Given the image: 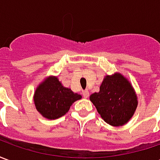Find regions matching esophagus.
Listing matches in <instances>:
<instances>
[{
    "label": "esophagus",
    "instance_id": "1",
    "mask_svg": "<svg viewBox=\"0 0 160 160\" xmlns=\"http://www.w3.org/2000/svg\"><path fill=\"white\" fill-rule=\"evenodd\" d=\"M82 95H83L84 98H87L89 97V92L87 90H84L82 91Z\"/></svg>",
    "mask_w": 160,
    "mask_h": 160
}]
</instances>
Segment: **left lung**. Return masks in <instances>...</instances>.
Listing matches in <instances>:
<instances>
[{"mask_svg": "<svg viewBox=\"0 0 160 160\" xmlns=\"http://www.w3.org/2000/svg\"><path fill=\"white\" fill-rule=\"evenodd\" d=\"M90 100L104 122L114 127L127 123L138 104L132 85L119 73L104 77L99 92L92 94Z\"/></svg>", "mask_w": 160, "mask_h": 160, "instance_id": "obj_1", "label": "left lung"}]
</instances>
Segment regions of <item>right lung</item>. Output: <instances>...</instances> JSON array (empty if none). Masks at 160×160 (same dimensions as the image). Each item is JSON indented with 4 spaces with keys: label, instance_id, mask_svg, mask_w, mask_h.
Segmentation results:
<instances>
[{
    "label": "right lung",
    "instance_id": "obj_1",
    "mask_svg": "<svg viewBox=\"0 0 160 160\" xmlns=\"http://www.w3.org/2000/svg\"><path fill=\"white\" fill-rule=\"evenodd\" d=\"M80 98L81 95L63 87L57 77L49 76L35 91L34 104L43 118L54 120L64 116L73 102Z\"/></svg>",
    "mask_w": 160,
    "mask_h": 160
}]
</instances>
